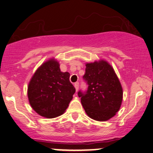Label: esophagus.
Listing matches in <instances>:
<instances>
[{"mask_svg":"<svg viewBox=\"0 0 153 153\" xmlns=\"http://www.w3.org/2000/svg\"><path fill=\"white\" fill-rule=\"evenodd\" d=\"M74 86H75V90H76V91H78V88H79V82H76L74 84Z\"/></svg>","mask_w":153,"mask_h":153,"instance_id":"34e87169","label":"esophagus"}]
</instances>
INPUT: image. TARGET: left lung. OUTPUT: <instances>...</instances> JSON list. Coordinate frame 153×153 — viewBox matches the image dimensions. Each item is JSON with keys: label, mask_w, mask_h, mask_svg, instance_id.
Segmentation results:
<instances>
[{"label": "left lung", "mask_w": 153, "mask_h": 153, "mask_svg": "<svg viewBox=\"0 0 153 153\" xmlns=\"http://www.w3.org/2000/svg\"><path fill=\"white\" fill-rule=\"evenodd\" d=\"M83 79L88 90L78 94L88 117L105 121L115 116L122 102L123 89L111 65L104 60L86 63Z\"/></svg>", "instance_id": "left-lung-1"}]
</instances>
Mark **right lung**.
<instances>
[{
  "mask_svg": "<svg viewBox=\"0 0 153 153\" xmlns=\"http://www.w3.org/2000/svg\"><path fill=\"white\" fill-rule=\"evenodd\" d=\"M70 73L61 72L59 63L51 59L39 67L28 85L29 102L38 114L55 118L63 114L75 92Z\"/></svg>",
  "mask_w": 153,
  "mask_h": 153,
  "instance_id": "obj_1",
  "label": "right lung"
}]
</instances>
